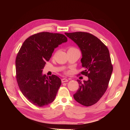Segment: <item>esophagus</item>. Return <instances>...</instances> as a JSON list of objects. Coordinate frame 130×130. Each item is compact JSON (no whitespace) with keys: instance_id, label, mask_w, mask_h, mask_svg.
I'll list each match as a JSON object with an SVG mask.
<instances>
[{"instance_id":"1","label":"esophagus","mask_w":130,"mask_h":130,"mask_svg":"<svg viewBox=\"0 0 130 130\" xmlns=\"http://www.w3.org/2000/svg\"><path fill=\"white\" fill-rule=\"evenodd\" d=\"M61 81L62 83H64V82H68V80L67 79V78H62L61 79Z\"/></svg>"}]
</instances>
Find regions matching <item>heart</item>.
<instances>
[{
	"mask_svg": "<svg viewBox=\"0 0 130 130\" xmlns=\"http://www.w3.org/2000/svg\"><path fill=\"white\" fill-rule=\"evenodd\" d=\"M73 49H75V48H70L69 49V50H73Z\"/></svg>",
	"mask_w": 130,
	"mask_h": 130,
	"instance_id": "obj_1",
	"label": "heart"
}]
</instances>
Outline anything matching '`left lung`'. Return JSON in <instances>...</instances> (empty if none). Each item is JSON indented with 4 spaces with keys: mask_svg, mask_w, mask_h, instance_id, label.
Listing matches in <instances>:
<instances>
[{
    "mask_svg": "<svg viewBox=\"0 0 130 130\" xmlns=\"http://www.w3.org/2000/svg\"><path fill=\"white\" fill-rule=\"evenodd\" d=\"M80 48L81 62L88 77L83 82L77 80L79 88L73 96L77 103L85 106L96 103L105 93L113 71L108 48L99 38L87 32L65 33Z\"/></svg>",
    "mask_w": 130,
    "mask_h": 130,
    "instance_id": "8db88e82",
    "label": "left lung"
}]
</instances>
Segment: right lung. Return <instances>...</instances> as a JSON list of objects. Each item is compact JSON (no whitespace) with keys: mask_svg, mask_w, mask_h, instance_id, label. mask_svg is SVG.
Returning a JSON list of instances; mask_svg holds the SVG:
<instances>
[{"mask_svg":"<svg viewBox=\"0 0 130 130\" xmlns=\"http://www.w3.org/2000/svg\"><path fill=\"white\" fill-rule=\"evenodd\" d=\"M67 42L64 35L43 32L23 43L15 59L16 78L21 91L32 104L43 107L55 99L61 80L55 75L48 77L43 69L54 49Z\"/></svg>","mask_w":130,"mask_h":130,"instance_id":"add662e5","label":"right lung"}]
</instances>
